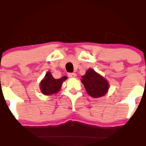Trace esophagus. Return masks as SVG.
Returning <instances> with one entry per match:
<instances>
[{
	"instance_id": "34e87169",
	"label": "esophagus",
	"mask_w": 146,
	"mask_h": 146,
	"mask_svg": "<svg viewBox=\"0 0 146 146\" xmlns=\"http://www.w3.org/2000/svg\"><path fill=\"white\" fill-rule=\"evenodd\" d=\"M68 75L69 78H75L77 76V74L75 73H68Z\"/></svg>"
}]
</instances>
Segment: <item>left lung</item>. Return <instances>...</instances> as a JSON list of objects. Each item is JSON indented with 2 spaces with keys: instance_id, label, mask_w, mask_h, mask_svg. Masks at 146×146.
I'll return each mask as SVG.
<instances>
[{
  "instance_id": "left-lung-1",
  "label": "left lung",
  "mask_w": 146,
  "mask_h": 146,
  "mask_svg": "<svg viewBox=\"0 0 146 146\" xmlns=\"http://www.w3.org/2000/svg\"><path fill=\"white\" fill-rule=\"evenodd\" d=\"M81 78V82L84 86L87 93L92 98H100L107 93L109 89L108 81L94 70L89 68Z\"/></svg>"
}]
</instances>
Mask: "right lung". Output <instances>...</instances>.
Returning <instances> with one entry per match:
<instances>
[{
  "label": "right lung",
  "instance_id": "obj_1",
  "mask_svg": "<svg viewBox=\"0 0 146 146\" xmlns=\"http://www.w3.org/2000/svg\"><path fill=\"white\" fill-rule=\"evenodd\" d=\"M67 79V77L64 76L62 78L55 79L51 74L48 72L39 84L41 92L45 95H52L58 93L60 91L62 82Z\"/></svg>",
  "mask_w": 146,
  "mask_h": 146
}]
</instances>
